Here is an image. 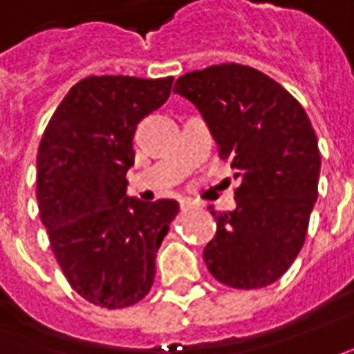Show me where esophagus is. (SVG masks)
<instances>
[{
    "mask_svg": "<svg viewBox=\"0 0 354 354\" xmlns=\"http://www.w3.org/2000/svg\"><path fill=\"white\" fill-rule=\"evenodd\" d=\"M192 207H194V201H192V199H187V197L180 199V209H182V211H186V209H192Z\"/></svg>",
    "mask_w": 354,
    "mask_h": 354,
    "instance_id": "1",
    "label": "esophagus"
}]
</instances>
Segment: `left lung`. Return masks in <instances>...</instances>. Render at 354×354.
<instances>
[{"label":"left lung","instance_id":"1","mask_svg":"<svg viewBox=\"0 0 354 354\" xmlns=\"http://www.w3.org/2000/svg\"><path fill=\"white\" fill-rule=\"evenodd\" d=\"M174 93L196 104L218 157L240 178L236 209L211 211L217 234L203 250L207 269L228 287H268L297 259L318 199L314 127L277 81L240 64L186 73Z\"/></svg>","mask_w":354,"mask_h":354}]
</instances>
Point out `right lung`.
Here are the masks:
<instances>
[{
	"label": "right lung",
	"mask_w": 354,
	"mask_h": 354,
	"mask_svg": "<svg viewBox=\"0 0 354 354\" xmlns=\"http://www.w3.org/2000/svg\"><path fill=\"white\" fill-rule=\"evenodd\" d=\"M172 77H86L46 127L36 158V199L59 268L75 292L108 310L153 287L155 258L178 215L174 199L129 197L139 122L170 96Z\"/></svg>",
	"instance_id": "add662e5"
}]
</instances>
